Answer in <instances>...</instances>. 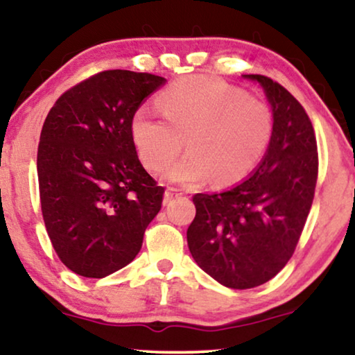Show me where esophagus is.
Returning a JSON list of instances; mask_svg holds the SVG:
<instances>
[{"label":"esophagus","instance_id":"obj_1","mask_svg":"<svg viewBox=\"0 0 355 355\" xmlns=\"http://www.w3.org/2000/svg\"><path fill=\"white\" fill-rule=\"evenodd\" d=\"M179 196H182V192L179 191V189H174V187H168L166 192H164V203L171 202L173 198H176Z\"/></svg>","mask_w":355,"mask_h":355}]
</instances>
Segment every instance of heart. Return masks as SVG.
I'll return each instance as SVG.
<instances>
[{"label":"heart","instance_id":"b5f03b06","mask_svg":"<svg viewBox=\"0 0 355 355\" xmlns=\"http://www.w3.org/2000/svg\"><path fill=\"white\" fill-rule=\"evenodd\" d=\"M158 118L139 108L130 119V137L142 163L158 171L181 153H189L164 169L173 182L210 178L220 186L244 179L261 162L273 139V111L244 90L205 76L184 77L157 98Z\"/></svg>","mask_w":355,"mask_h":355}]
</instances>
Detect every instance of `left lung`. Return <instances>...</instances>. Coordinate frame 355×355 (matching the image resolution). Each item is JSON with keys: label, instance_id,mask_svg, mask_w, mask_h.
Returning a JSON list of instances; mask_svg holds the SVG:
<instances>
[{"label": "left lung", "instance_id": "1", "mask_svg": "<svg viewBox=\"0 0 355 355\" xmlns=\"http://www.w3.org/2000/svg\"><path fill=\"white\" fill-rule=\"evenodd\" d=\"M260 82L273 108V139L263 162L237 186L196 193L189 250L200 268L231 289L275 278L293 257L312 207L318 178L315 130L304 106L278 82Z\"/></svg>", "mask_w": 355, "mask_h": 355}]
</instances>
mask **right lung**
Wrapping results in <instances>:
<instances>
[{"label":"right lung","mask_w":355,"mask_h":355,"mask_svg":"<svg viewBox=\"0 0 355 355\" xmlns=\"http://www.w3.org/2000/svg\"><path fill=\"white\" fill-rule=\"evenodd\" d=\"M164 84L148 72L101 71L66 90L43 123L37 153L45 227L76 275L105 278L130 263L163 203L130 137L144 98Z\"/></svg>","instance_id":"1"}]
</instances>
